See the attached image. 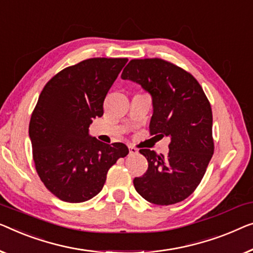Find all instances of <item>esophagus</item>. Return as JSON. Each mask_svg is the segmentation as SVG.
<instances>
[{"label":"esophagus","mask_w":253,"mask_h":253,"mask_svg":"<svg viewBox=\"0 0 253 253\" xmlns=\"http://www.w3.org/2000/svg\"><path fill=\"white\" fill-rule=\"evenodd\" d=\"M129 153L130 155H134V154H138V149L133 146H129Z\"/></svg>","instance_id":"1"}]
</instances>
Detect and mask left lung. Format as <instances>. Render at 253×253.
<instances>
[{"instance_id":"obj_1","label":"left lung","mask_w":253,"mask_h":253,"mask_svg":"<svg viewBox=\"0 0 253 253\" xmlns=\"http://www.w3.org/2000/svg\"><path fill=\"white\" fill-rule=\"evenodd\" d=\"M121 78L151 94V133L170 138L166 156L139 151L147 159L148 169L133 179L134 188L157 206L181 202L199 186L213 155L210 102L193 75L159 58L131 60Z\"/></svg>"}]
</instances>
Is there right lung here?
Masks as SVG:
<instances>
[{
  "label": "right lung",
  "mask_w": 253,
  "mask_h": 253,
  "mask_svg": "<svg viewBox=\"0 0 253 253\" xmlns=\"http://www.w3.org/2000/svg\"><path fill=\"white\" fill-rule=\"evenodd\" d=\"M126 58H91L54 75L43 87L29 122V139L39 177L53 195L81 203L104 187L106 175L129 149L89 134L104 114V100Z\"/></svg>",
  "instance_id": "1"
}]
</instances>
